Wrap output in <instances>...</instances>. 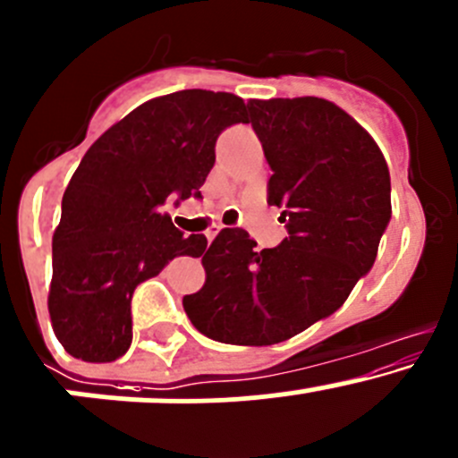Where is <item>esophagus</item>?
Wrapping results in <instances>:
<instances>
[{"mask_svg":"<svg viewBox=\"0 0 458 458\" xmlns=\"http://www.w3.org/2000/svg\"><path fill=\"white\" fill-rule=\"evenodd\" d=\"M221 230H224V225H221V224L210 225V230H208V233H206V239H208V243H213V239L221 233Z\"/></svg>","mask_w":458,"mask_h":458,"instance_id":"1","label":"esophagus"}]
</instances>
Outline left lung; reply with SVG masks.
<instances>
[{
	"instance_id": "obj_1",
	"label": "left lung",
	"mask_w": 458,
	"mask_h": 458,
	"mask_svg": "<svg viewBox=\"0 0 458 458\" xmlns=\"http://www.w3.org/2000/svg\"><path fill=\"white\" fill-rule=\"evenodd\" d=\"M248 112L287 237L257 250L243 228L221 230L184 311L216 343L267 346L338 311L370 272L391 221V175L373 138L329 100H250Z\"/></svg>"
}]
</instances>
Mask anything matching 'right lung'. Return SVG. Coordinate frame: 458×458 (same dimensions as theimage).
Returning <instances> with one entry per match:
<instances>
[{"label":"right lung","mask_w":458,"mask_h":458,"mask_svg":"<svg viewBox=\"0 0 458 458\" xmlns=\"http://www.w3.org/2000/svg\"><path fill=\"white\" fill-rule=\"evenodd\" d=\"M245 120L225 91L182 89L133 109L103 133L72 175L52 237V329L85 362L131 346V296L182 254H204L162 213L168 197L199 199L221 131Z\"/></svg>","instance_id":"obj_1"}]
</instances>
